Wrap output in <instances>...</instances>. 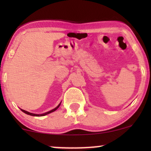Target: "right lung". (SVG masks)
Segmentation results:
<instances>
[{
  "label": "right lung",
  "mask_w": 151,
  "mask_h": 151,
  "mask_svg": "<svg viewBox=\"0 0 151 151\" xmlns=\"http://www.w3.org/2000/svg\"><path fill=\"white\" fill-rule=\"evenodd\" d=\"M61 103H60L59 105H58L57 107H56L55 108H54V109H52V110H50V111H49V112H45V113H43V114H34V113H31V112H27V111H26V110H23V109H21L22 111H23V112H25V114H29V115H31V116H45V115H46V114H50V113H51V112H54V111H55L60 106V105H61Z\"/></svg>",
  "instance_id": "obj_1"
}]
</instances>
